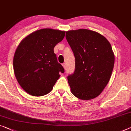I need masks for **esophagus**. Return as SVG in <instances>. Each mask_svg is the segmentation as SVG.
<instances>
[{
    "label": "esophagus",
    "instance_id": "esophagus-1",
    "mask_svg": "<svg viewBox=\"0 0 131 131\" xmlns=\"http://www.w3.org/2000/svg\"><path fill=\"white\" fill-rule=\"evenodd\" d=\"M62 66H63V67L64 68V69H66V63H63V64H62Z\"/></svg>",
    "mask_w": 131,
    "mask_h": 131
}]
</instances>
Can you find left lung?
Here are the masks:
<instances>
[{
	"label": "left lung",
	"instance_id": "1",
	"mask_svg": "<svg viewBox=\"0 0 131 131\" xmlns=\"http://www.w3.org/2000/svg\"><path fill=\"white\" fill-rule=\"evenodd\" d=\"M66 39L75 58V71L68 77L72 94L82 100L95 98L108 84L114 68L110 43L88 29L68 31Z\"/></svg>",
	"mask_w": 131,
	"mask_h": 131
}]
</instances>
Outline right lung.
I'll return each mask as SVG.
<instances>
[{"instance_id": "add662e5", "label": "right lung", "mask_w": 131, "mask_h": 131, "mask_svg": "<svg viewBox=\"0 0 131 131\" xmlns=\"http://www.w3.org/2000/svg\"><path fill=\"white\" fill-rule=\"evenodd\" d=\"M65 35V31L40 29L28 35L17 46L13 69L19 85L29 94L40 96L49 93L60 72H65L53 51Z\"/></svg>"}]
</instances>
